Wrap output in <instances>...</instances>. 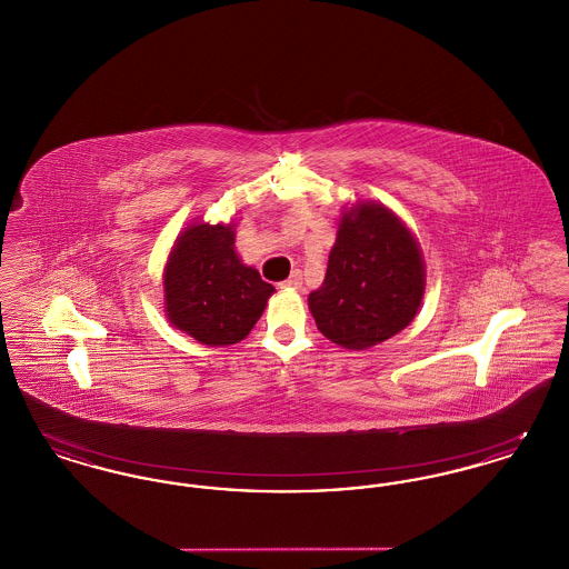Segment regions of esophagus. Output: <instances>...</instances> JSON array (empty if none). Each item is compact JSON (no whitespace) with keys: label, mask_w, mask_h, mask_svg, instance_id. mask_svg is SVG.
Segmentation results:
<instances>
[{"label":"esophagus","mask_w":569,"mask_h":569,"mask_svg":"<svg viewBox=\"0 0 569 569\" xmlns=\"http://www.w3.org/2000/svg\"><path fill=\"white\" fill-rule=\"evenodd\" d=\"M300 286H302V274L298 271L292 272L286 281H281V283H279V288H281V290H298Z\"/></svg>","instance_id":"esophagus-1"}]
</instances>
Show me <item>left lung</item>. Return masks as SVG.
<instances>
[{
  "instance_id": "1",
  "label": "left lung",
  "mask_w": 569,
  "mask_h": 569,
  "mask_svg": "<svg viewBox=\"0 0 569 569\" xmlns=\"http://www.w3.org/2000/svg\"><path fill=\"white\" fill-rule=\"evenodd\" d=\"M425 290L418 239L392 209L367 200L343 207L325 281L307 300L326 339L362 352L411 325Z\"/></svg>"
}]
</instances>
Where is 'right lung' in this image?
<instances>
[{"instance_id": "add662e5", "label": "right lung", "mask_w": 569, "mask_h": 569, "mask_svg": "<svg viewBox=\"0 0 569 569\" xmlns=\"http://www.w3.org/2000/svg\"><path fill=\"white\" fill-rule=\"evenodd\" d=\"M234 221H193L172 244L163 267V316L209 348L243 341L274 295L237 253Z\"/></svg>"}]
</instances>
